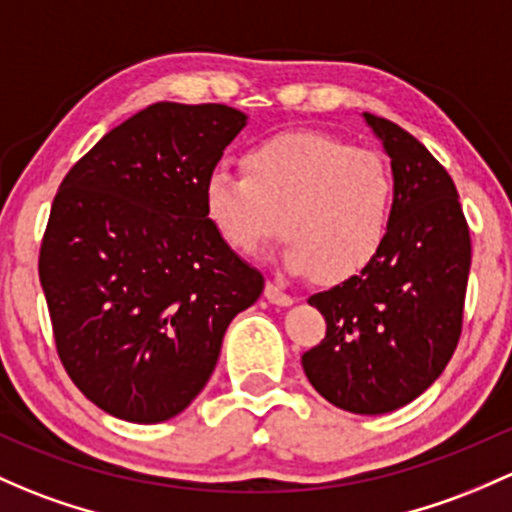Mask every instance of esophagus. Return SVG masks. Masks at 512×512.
I'll return each mask as SVG.
<instances>
[{"label":"esophagus","mask_w":512,"mask_h":512,"mask_svg":"<svg viewBox=\"0 0 512 512\" xmlns=\"http://www.w3.org/2000/svg\"><path fill=\"white\" fill-rule=\"evenodd\" d=\"M265 297H267V301H270V304H274V306H292V304H294L292 294L282 292V289H279L277 284H272V282H267Z\"/></svg>","instance_id":"34e87169"}]
</instances>
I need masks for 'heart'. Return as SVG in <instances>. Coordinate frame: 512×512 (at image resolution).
<instances>
[{"label":"heart","instance_id":"heart-1","mask_svg":"<svg viewBox=\"0 0 512 512\" xmlns=\"http://www.w3.org/2000/svg\"><path fill=\"white\" fill-rule=\"evenodd\" d=\"M245 174L213 169L203 211L225 245L255 255L282 233V265L321 272L328 282L360 274L383 250L392 220V176L385 161L311 129L252 144Z\"/></svg>","mask_w":512,"mask_h":512}]
</instances>
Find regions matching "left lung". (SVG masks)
<instances>
[{
    "label": "left lung",
    "mask_w": 512,
    "mask_h": 512,
    "mask_svg": "<svg viewBox=\"0 0 512 512\" xmlns=\"http://www.w3.org/2000/svg\"><path fill=\"white\" fill-rule=\"evenodd\" d=\"M363 120L390 157V233L370 267L309 297L326 338L301 365L331 405L385 414L422 395L456 351L471 238L454 181L429 149L385 117Z\"/></svg>",
    "instance_id": "obj_1"
}]
</instances>
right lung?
<instances>
[{"label": "right lung", "mask_w": 512, "mask_h": 512, "mask_svg": "<svg viewBox=\"0 0 512 512\" xmlns=\"http://www.w3.org/2000/svg\"><path fill=\"white\" fill-rule=\"evenodd\" d=\"M245 125L228 105L154 102L107 132L53 198L39 257L53 338L78 390L112 417L184 412L230 321L265 289L203 211V184Z\"/></svg>", "instance_id": "obj_1"}]
</instances>
